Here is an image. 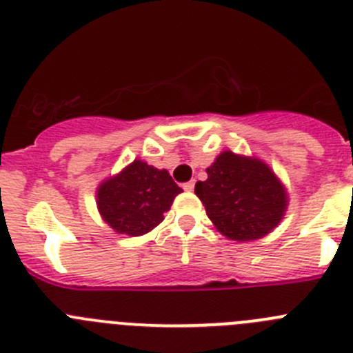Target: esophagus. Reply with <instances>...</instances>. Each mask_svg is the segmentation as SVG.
I'll return each mask as SVG.
<instances>
[{
    "instance_id": "esophagus-1",
    "label": "esophagus",
    "mask_w": 353,
    "mask_h": 353,
    "mask_svg": "<svg viewBox=\"0 0 353 353\" xmlns=\"http://www.w3.org/2000/svg\"><path fill=\"white\" fill-rule=\"evenodd\" d=\"M184 192H193V188H195V181H188V183L183 184Z\"/></svg>"
}]
</instances>
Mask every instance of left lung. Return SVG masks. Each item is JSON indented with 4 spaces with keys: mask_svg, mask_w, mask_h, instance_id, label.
<instances>
[{
    "mask_svg": "<svg viewBox=\"0 0 353 353\" xmlns=\"http://www.w3.org/2000/svg\"><path fill=\"white\" fill-rule=\"evenodd\" d=\"M195 193L216 228L232 240H256L272 232L284 216L285 193L275 174L256 158L225 151L207 169Z\"/></svg>",
    "mask_w": 353,
    "mask_h": 353,
    "instance_id": "left-lung-1",
    "label": "left lung"
}]
</instances>
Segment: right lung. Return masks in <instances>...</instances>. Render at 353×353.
Returning a JSON list of instances; mask_svg holds the SVG:
<instances>
[{
	"label": "right lung",
	"mask_w": 353,
	"mask_h": 353,
	"mask_svg": "<svg viewBox=\"0 0 353 353\" xmlns=\"http://www.w3.org/2000/svg\"><path fill=\"white\" fill-rule=\"evenodd\" d=\"M181 192L167 170L136 160L113 179L101 184L97 207L111 228L137 236L163 221V214Z\"/></svg>",
	"instance_id": "1"
}]
</instances>
